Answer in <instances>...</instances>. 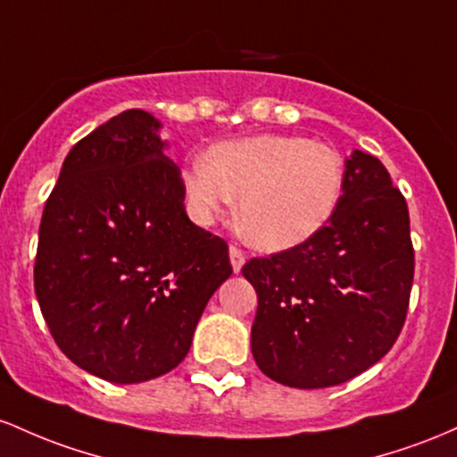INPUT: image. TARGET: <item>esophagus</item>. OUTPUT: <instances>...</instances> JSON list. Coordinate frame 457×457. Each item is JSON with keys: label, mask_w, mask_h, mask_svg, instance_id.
I'll use <instances>...</instances> for the list:
<instances>
[{"label": "esophagus", "mask_w": 457, "mask_h": 457, "mask_svg": "<svg viewBox=\"0 0 457 457\" xmlns=\"http://www.w3.org/2000/svg\"><path fill=\"white\" fill-rule=\"evenodd\" d=\"M228 256H230V265H233V271H235V274H239V271H242V268H244V263H245V254L239 248H235V245H230Z\"/></svg>", "instance_id": "esophagus-1"}]
</instances>
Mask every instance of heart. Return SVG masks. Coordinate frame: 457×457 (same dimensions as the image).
Here are the masks:
<instances>
[{"label":"heart","mask_w":457,"mask_h":457,"mask_svg":"<svg viewBox=\"0 0 457 457\" xmlns=\"http://www.w3.org/2000/svg\"><path fill=\"white\" fill-rule=\"evenodd\" d=\"M189 215L203 227L239 203V222L263 250L309 242L330 222L345 187L339 153L297 136H250L222 142L183 172Z\"/></svg>","instance_id":"1"}]
</instances>
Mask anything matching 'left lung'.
Returning <instances> with one entry per match:
<instances>
[{
  "label": "left lung",
  "mask_w": 457,
  "mask_h": 457,
  "mask_svg": "<svg viewBox=\"0 0 457 457\" xmlns=\"http://www.w3.org/2000/svg\"><path fill=\"white\" fill-rule=\"evenodd\" d=\"M259 297L250 347L265 376L291 388L337 386L393 347L414 276L410 215L378 157L352 151L330 222L309 242L250 259Z\"/></svg>",
  "instance_id": "left-lung-1"
}]
</instances>
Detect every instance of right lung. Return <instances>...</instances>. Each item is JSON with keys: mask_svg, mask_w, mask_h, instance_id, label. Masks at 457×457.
<instances>
[{"mask_svg": "<svg viewBox=\"0 0 457 457\" xmlns=\"http://www.w3.org/2000/svg\"><path fill=\"white\" fill-rule=\"evenodd\" d=\"M166 148L148 112L110 118L69 151L38 230L34 289L51 335L114 384L172 371L233 274L227 242L187 218Z\"/></svg>", "mask_w": 457, "mask_h": 457, "instance_id": "obj_1", "label": "right lung"}]
</instances>
